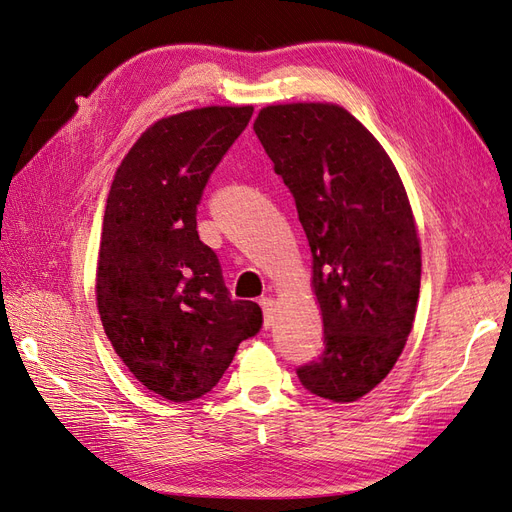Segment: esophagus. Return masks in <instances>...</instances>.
I'll return each mask as SVG.
<instances>
[{
	"label": "esophagus",
	"mask_w": 512,
	"mask_h": 512,
	"mask_svg": "<svg viewBox=\"0 0 512 512\" xmlns=\"http://www.w3.org/2000/svg\"><path fill=\"white\" fill-rule=\"evenodd\" d=\"M258 305L262 307V314H265V329L273 324V312H275V301L271 297H260Z\"/></svg>",
	"instance_id": "34e87169"
}]
</instances>
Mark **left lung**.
Here are the masks:
<instances>
[{
	"instance_id": "left-lung-1",
	"label": "left lung",
	"mask_w": 512,
	"mask_h": 512,
	"mask_svg": "<svg viewBox=\"0 0 512 512\" xmlns=\"http://www.w3.org/2000/svg\"><path fill=\"white\" fill-rule=\"evenodd\" d=\"M254 132L294 196L312 250L324 352L299 367V380L350 404L389 376L416 316L421 239L404 181L376 136L339 104H269Z\"/></svg>"
}]
</instances>
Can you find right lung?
<instances>
[{"mask_svg": "<svg viewBox=\"0 0 512 512\" xmlns=\"http://www.w3.org/2000/svg\"><path fill=\"white\" fill-rule=\"evenodd\" d=\"M252 113V104L203 106L158 119L108 190L96 269L102 327L132 376L177 404L209 393L262 324L254 301L230 299L196 230L207 179Z\"/></svg>", "mask_w": 512, "mask_h": 512, "instance_id": "1", "label": "right lung"}]
</instances>
